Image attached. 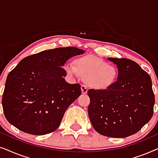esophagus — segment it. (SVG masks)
Here are the masks:
<instances>
[{"label": "esophagus", "instance_id": "34e87169", "mask_svg": "<svg viewBox=\"0 0 158 158\" xmlns=\"http://www.w3.org/2000/svg\"><path fill=\"white\" fill-rule=\"evenodd\" d=\"M81 90H82V94H86L88 92V88L87 86L85 85H81Z\"/></svg>", "mask_w": 158, "mask_h": 158}]
</instances>
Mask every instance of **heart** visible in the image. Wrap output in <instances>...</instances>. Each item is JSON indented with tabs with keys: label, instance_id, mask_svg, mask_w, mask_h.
<instances>
[{
	"label": "heart",
	"instance_id": "obj_1",
	"mask_svg": "<svg viewBox=\"0 0 158 158\" xmlns=\"http://www.w3.org/2000/svg\"><path fill=\"white\" fill-rule=\"evenodd\" d=\"M74 65L66 63L64 69L69 76L83 77L88 86L96 90H106L111 87L118 78V69L113 64L94 55L75 58Z\"/></svg>",
	"mask_w": 158,
	"mask_h": 158
}]
</instances>
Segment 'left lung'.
I'll return each instance as SVG.
<instances>
[{"label":"left lung","mask_w":158,"mask_h":158,"mask_svg":"<svg viewBox=\"0 0 158 158\" xmlns=\"http://www.w3.org/2000/svg\"><path fill=\"white\" fill-rule=\"evenodd\" d=\"M108 60L116 64L117 81L108 89L88 90V116L100 135L127 137L139 131L152 118L155 104L152 81L133 60Z\"/></svg>","instance_id":"obj_1"}]
</instances>
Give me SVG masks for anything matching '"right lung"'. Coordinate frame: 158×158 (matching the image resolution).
Instances as JSON below:
<instances>
[{"mask_svg":"<svg viewBox=\"0 0 158 158\" xmlns=\"http://www.w3.org/2000/svg\"><path fill=\"white\" fill-rule=\"evenodd\" d=\"M77 47H58L21 60L8 75L2 98L6 119L19 130L34 135L55 131L64 112L81 96L80 84H69L62 68Z\"/></svg>","mask_w":158,"mask_h":158,"instance_id":"right-lung-1","label":"right lung"}]
</instances>
